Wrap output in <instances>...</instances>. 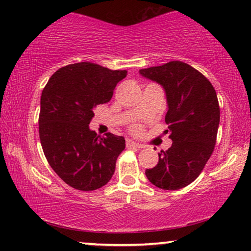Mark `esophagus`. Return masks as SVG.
<instances>
[{
    "instance_id": "esophagus-1",
    "label": "esophagus",
    "mask_w": 251,
    "mask_h": 251,
    "mask_svg": "<svg viewBox=\"0 0 251 251\" xmlns=\"http://www.w3.org/2000/svg\"><path fill=\"white\" fill-rule=\"evenodd\" d=\"M126 146L127 148H144L143 145H141V144L138 143H135L134 141H131V139H126Z\"/></svg>"
}]
</instances>
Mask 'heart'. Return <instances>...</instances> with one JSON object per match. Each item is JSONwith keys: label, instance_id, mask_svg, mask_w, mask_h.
Here are the masks:
<instances>
[{"label": "heart", "instance_id": "heart-1", "mask_svg": "<svg viewBox=\"0 0 251 251\" xmlns=\"http://www.w3.org/2000/svg\"><path fill=\"white\" fill-rule=\"evenodd\" d=\"M135 130H138V128H137V127H135Z\"/></svg>", "mask_w": 251, "mask_h": 251}]
</instances>
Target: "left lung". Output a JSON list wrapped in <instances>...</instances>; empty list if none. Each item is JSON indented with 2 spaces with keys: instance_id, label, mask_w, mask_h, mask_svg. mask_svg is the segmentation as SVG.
<instances>
[{
  "instance_id": "left-lung-1",
  "label": "left lung",
  "mask_w": 251,
  "mask_h": 251,
  "mask_svg": "<svg viewBox=\"0 0 251 251\" xmlns=\"http://www.w3.org/2000/svg\"><path fill=\"white\" fill-rule=\"evenodd\" d=\"M139 73L159 83L166 92L165 122L173 141L167 151H160L158 164L145 174L158 188H184L201 175L214 151L220 120L217 94L206 76L181 61Z\"/></svg>"
}]
</instances>
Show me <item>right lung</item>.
<instances>
[{"label":"right lung","mask_w":251,"mask_h":251,"mask_svg":"<svg viewBox=\"0 0 251 251\" xmlns=\"http://www.w3.org/2000/svg\"><path fill=\"white\" fill-rule=\"evenodd\" d=\"M127 71H112L90 62L75 63L50 76L41 96L40 141L50 166L61 179L83 192L107 184L118 155L125 150L122 136L91 130L94 108L110 100Z\"/></svg>","instance_id":"obj_1"}]
</instances>
